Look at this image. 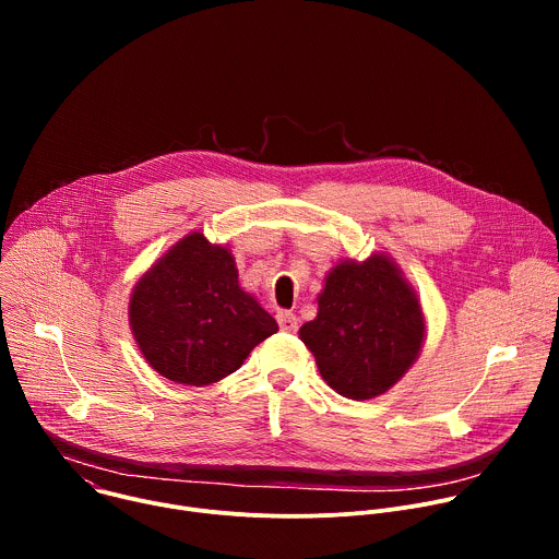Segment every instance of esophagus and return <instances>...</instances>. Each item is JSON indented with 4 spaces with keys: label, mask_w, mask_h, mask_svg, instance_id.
Listing matches in <instances>:
<instances>
[{
    "label": "esophagus",
    "mask_w": 559,
    "mask_h": 559,
    "mask_svg": "<svg viewBox=\"0 0 559 559\" xmlns=\"http://www.w3.org/2000/svg\"><path fill=\"white\" fill-rule=\"evenodd\" d=\"M276 321H278L281 330L287 332V334H294L298 330V318L292 311H278L276 313Z\"/></svg>",
    "instance_id": "obj_1"
}]
</instances>
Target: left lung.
<instances>
[{
    "instance_id": "8db88e82",
    "label": "left lung",
    "mask_w": 559,
    "mask_h": 559,
    "mask_svg": "<svg viewBox=\"0 0 559 559\" xmlns=\"http://www.w3.org/2000/svg\"><path fill=\"white\" fill-rule=\"evenodd\" d=\"M316 302V318L298 330V338L341 395L369 401L418 360L427 338L420 296L386 252L341 259Z\"/></svg>"
}]
</instances>
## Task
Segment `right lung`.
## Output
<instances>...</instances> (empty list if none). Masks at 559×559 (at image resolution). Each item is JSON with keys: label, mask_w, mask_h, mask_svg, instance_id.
Returning a JSON list of instances; mask_svg holds the SVG:
<instances>
[{"label": "right lung", "mask_w": 559, "mask_h": 559, "mask_svg": "<svg viewBox=\"0 0 559 559\" xmlns=\"http://www.w3.org/2000/svg\"><path fill=\"white\" fill-rule=\"evenodd\" d=\"M128 323L145 362L186 386L223 380L278 332L238 283L229 246L210 243L201 229L179 238L139 276Z\"/></svg>", "instance_id": "right-lung-1"}]
</instances>
